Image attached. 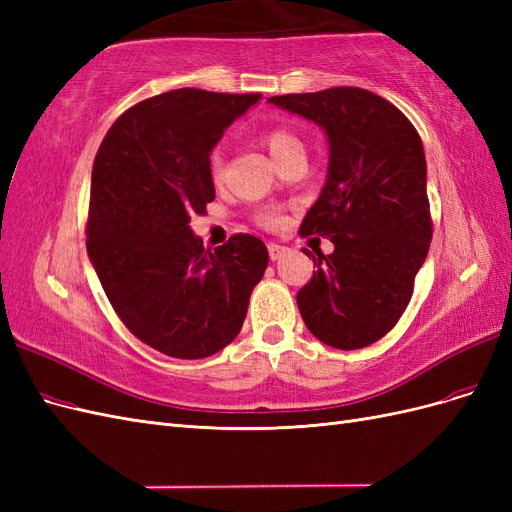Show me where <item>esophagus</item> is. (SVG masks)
Instances as JSON below:
<instances>
[{
  "instance_id": "obj_1",
  "label": "esophagus",
  "mask_w": 512,
  "mask_h": 512,
  "mask_svg": "<svg viewBox=\"0 0 512 512\" xmlns=\"http://www.w3.org/2000/svg\"><path fill=\"white\" fill-rule=\"evenodd\" d=\"M267 247H269V258H271V260L282 258V254L286 252V247H284V245H277V243H269Z\"/></svg>"
}]
</instances>
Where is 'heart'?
I'll return each instance as SVG.
<instances>
[{
  "instance_id": "heart-1",
  "label": "heart",
  "mask_w": 512,
  "mask_h": 512,
  "mask_svg": "<svg viewBox=\"0 0 512 512\" xmlns=\"http://www.w3.org/2000/svg\"><path fill=\"white\" fill-rule=\"evenodd\" d=\"M260 141H262V145L267 147V151L271 153V158L277 164H282L284 160H288L292 156H303V153H305L301 138L286 126H267L265 130L260 132ZM224 168H226L224 151L220 147L213 149L211 156H209V177H211L213 183L222 181ZM258 222L262 226H277V224H280V215H277L275 211H262L258 215Z\"/></svg>"
}]
</instances>
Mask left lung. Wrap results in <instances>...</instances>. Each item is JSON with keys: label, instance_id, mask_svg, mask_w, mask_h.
<instances>
[{"label": "left lung", "instance_id": "1", "mask_svg": "<svg viewBox=\"0 0 512 512\" xmlns=\"http://www.w3.org/2000/svg\"><path fill=\"white\" fill-rule=\"evenodd\" d=\"M329 136V175L299 235L329 237L299 292L305 327L322 344L359 350L389 333L412 299L433 222L421 136L410 119L361 87L273 96Z\"/></svg>", "mask_w": 512, "mask_h": 512}]
</instances>
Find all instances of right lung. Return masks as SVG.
<instances>
[{
  "mask_svg": "<svg viewBox=\"0 0 512 512\" xmlns=\"http://www.w3.org/2000/svg\"><path fill=\"white\" fill-rule=\"evenodd\" d=\"M258 98L190 87L147 98L113 123L96 153L87 254L128 331L175 359L226 348L269 265L254 235L205 250L190 228L215 198L211 149Z\"/></svg>",
  "mask_w": 512,
  "mask_h": 512,
  "instance_id": "add662e5",
  "label": "right lung"
}]
</instances>
